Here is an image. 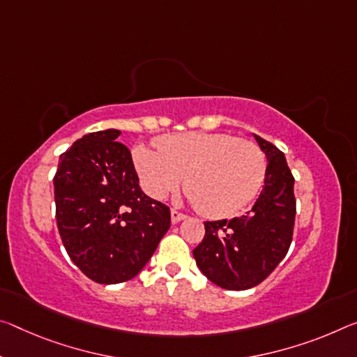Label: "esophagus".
Here are the masks:
<instances>
[{
    "mask_svg": "<svg viewBox=\"0 0 357 357\" xmlns=\"http://www.w3.org/2000/svg\"><path fill=\"white\" fill-rule=\"evenodd\" d=\"M183 219H185V214L176 211V209H172V222H173V224H178V222H181V220H183Z\"/></svg>",
    "mask_w": 357,
    "mask_h": 357,
    "instance_id": "1",
    "label": "esophagus"
}]
</instances>
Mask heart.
I'll use <instances>...</instances> for the list:
<instances>
[{
	"label": "heart",
	"mask_w": 357,
	"mask_h": 357,
	"mask_svg": "<svg viewBox=\"0 0 357 357\" xmlns=\"http://www.w3.org/2000/svg\"><path fill=\"white\" fill-rule=\"evenodd\" d=\"M132 151L144 190L167 199L184 179L189 200L208 218H230L256 199L262 189L267 158L260 146L229 133L183 132Z\"/></svg>",
	"instance_id": "obj_1"
}]
</instances>
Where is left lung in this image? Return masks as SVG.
<instances>
[{
    "mask_svg": "<svg viewBox=\"0 0 357 357\" xmlns=\"http://www.w3.org/2000/svg\"><path fill=\"white\" fill-rule=\"evenodd\" d=\"M254 137L268 160L259 199L240 218L205 222V238L194 250L203 275L229 291L251 289L278 267L289 251L296 220L294 176L284 154Z\"/></svg>",
    "mask_w": 357,
    "mask_h": 357,
    "instance_id": "left-lung-1",
    "label": "left lung"
}]
</instances>
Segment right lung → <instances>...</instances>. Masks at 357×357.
I'll return each mask as SVG.
<instances>
[{
  "instance_id": "obj_1",
  "label": "right lung",
  "mask_w": 357,
  "mask_h": 357,
  "mask_svg": "<svg viewBox=\"0 0 357 357\" xmlns=\"http://www.w3.org/2000/svg\"><path fill=\"white\" fill-rule=\"evenodd\" d=\"M114 128L84 135L60 155L54 176L61 241L100 284L137 276L169 229L172 214L141 190L132 154Z\"/></svg>"
}]
</instances>
